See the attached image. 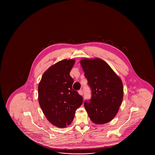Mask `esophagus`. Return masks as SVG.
<instances>
[{
	"mask_svg": "<svg viewBox=\"0 0 155 155\" xmlns=\"http://www.w3.org/2000/svg\"><path fill=\"white\" fill-rule=\"evenodd\" d=\"M78 94L80 95H83V91L82 89H80L78 91Z\"/></svg>",
	"mask_w": 155,
	"mask_h": 155,
	"instance_id": "obj_1",
	"label": "esophagus"
}]
</instances>
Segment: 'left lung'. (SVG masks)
<instances>
[{
	"instance_id": "obj_1",
	"label": "left lung",
	"mask_w": 155,
	"mask_h": 155,
	"mask_svg": "<svg viewBox=\"0 0 155 155\" xmlns=\"http://www.w3.org/2000/svg\"><path fill=\"white\" fill-rule=\"evenodd\" d=\"M80 64L92 91L90 102L84 103L85 110L93 123L106 124L116 116L122 103V81L102 59L84 58Z\"/></svg>"
}]
</instances>
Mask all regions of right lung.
I'll list each match as a JSON object with an SVG mask.
<instances>
[{
    "instance_id": "right-lung-1",
    "label": "right lung",
    "mask_w": 155,
    "mask_h": 155,
    "mask_svg": "<svg viewBox=\"0 0 155 155\" xmlns=\"http://www.w3.org/2000/svg\"><path fill=\"white\" fill-rule=\"evenodd\" d=\"M74 59H64L50 67L38 85L39 103L48 120L59 128H65L73 121L76 110L83 99L72 88L74 80L70 72Z\"/></svg>"
}]
</instances>
